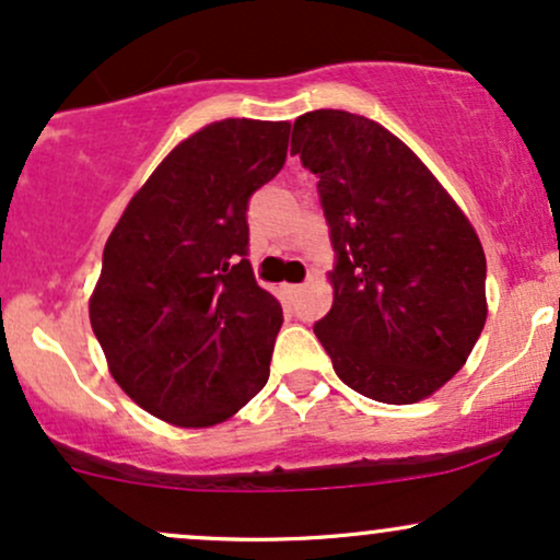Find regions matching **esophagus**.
Listing matches in <instances>:
<instances>
[{
	"label": "esophagus",
	"mask_w": 560,
	"mask_h": 560,
	"mask_svg": "<svg viewBox=\"0 0 560 560\" xmlns=\"http://www.w3.org/2000/svg\"><path fill=\"white\" fill-rule=\"evenodd\" d=\"M284 292L289 294V298H292V294L302 292V284H284Z\"/></svg>",
	"instance_id": "1"
}]
</instances>
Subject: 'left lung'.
I'll list each match as a JSON object with an SVG mask.
<instances>
[{"instance_id": "obj_1", "label": "left lung", "mask_w": 560, "mask_h": 560, "mask_svg": "<svg viewBox=\"0 0 560 560\" xmlns=\"http://www.w3.org/2000/svg\"><path fill=\"white\" fill-rule=\"evenodd\" d=\"M292 152L318 176L337 253L331 311L313 326L334 371L378 402L434 395L487 320L471 221L408 144L363 115H300Z\"/></svg>"}]
</instances>
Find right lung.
<instances>
[{"instance_id": "right-lung-1", "label": "right lung", "mask_w": 560, "mask_h": 560, "mask_svg": "<svg viewBox=\"0 0 560 560\" xmlns=\"http://www.w3.org/2000/svg\"><path fill=\"white\" fill-rule=\"evenodd\" d=\"M289 120L226 118L165 155L102 255L89 318L118 387L182 429L223 423L268 382L281 305L247 260V202Z\"/></svg>"}]
</instances>
